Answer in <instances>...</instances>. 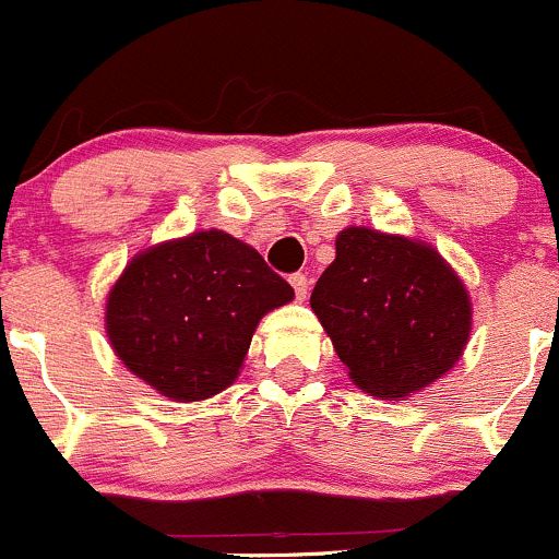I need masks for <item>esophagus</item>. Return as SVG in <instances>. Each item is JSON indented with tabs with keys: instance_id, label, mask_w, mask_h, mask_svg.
Instances as JSON below:
<instances>
[{
	"instance_id": "34e87169",
	"label": "esophagus",
	"mask_w": 559,
	"mask_h": 559,
	"mask_svg": "<svg viewBox=\"0 0 559 559\" xmlns=\"http://www.w3.org/2000/svg\"><path fill=\"white\" fill-rule=\"evenodd\" d=\"M289 284H292V289H295V297L297 300H306L308 297V278L302 273H295V275H289Z\"/></svg>"
}]
</instances>
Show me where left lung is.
<instances>
[{
  "label": "left lung",
  "instance_id": "1",
  "mask_svg": "<svg viewBox=\"0 0 559 559\" xmlns=\"http://www.w3.org/2000/svg\"><path fill=\"white\" fill-rule=\"evenodd\" d=\"M311 308L354 384L384 400L449 373L471 335V297L441 253L368 227L337 235Z\"/></svg>",
  "mask_w": 559,
  "mask_h": 559
}]
</instances>
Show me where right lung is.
Listing matches in <instances>:
<instances>
[{"label":"right lung","mask_w":559,"mask_h":559,"mask_svg":"<svg viewBox=\"0 0 559 559\" xmlns=\"http://www.w3.org/2000/svg\"><path fill=\"white\" fill-rule=\"evenodd\" d=\"M295 289L243 240L205 229L140 251L105 302L112 352L178 403L238 379L259 319Z\"/></svg>","instance_id":"right-lung-1"}]
</instances>
